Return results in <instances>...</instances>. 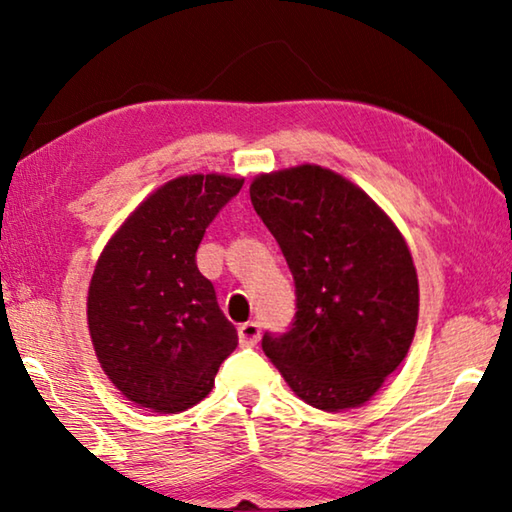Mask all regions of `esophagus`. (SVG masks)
Returning <instances> with one entry per match:
<instances>
[{"mask_svg":"<svg viewBox=\"0 0 512 512\" xmlns=\"http://www.w3.org/2000/svg\"><path fill=\"white\" fill-rule=\"evenodd\" d=\"M259 334H262V325H259L257 320H248V323L239 327V343L244 345V348H253L259 341Z\"/></svg>","mask_w":512,"mask_h":512,"instance_id":"esophagus-1","label":"esophagus"}]
</instances>
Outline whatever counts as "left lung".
Wrapping results in <instances>:
<instances>
[{
    "mask_svg": "<svg viewBox=\"0 0 512 512\" xmlns=\"http://www.w3.org/2000/svg\"><path fill=\"white\" fill-rule=\"evenodd\" d=\"M250 201L296 282V316L287 332H264V354L316 409L368 402L418 325V275L402 235L368 194L316 164L255 178Z\"/></svg>",
    "mask_w": 512,
    "mask_h": 512,
    "instance_id": "left-lung-1",
    "label": "left lung"
}]
</instances>
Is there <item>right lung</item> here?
I'll list each match as a JSON object with an SVG mask.
<instances>
[{
  "label": "right lung",
  "instance_id": "add662e5",
  "mask_svg": "<svg viewBox=\"0 0 512 512\" xmlns=\"http://www.w3.org/2000/svg\"><path fill=\"white\" fill-rule=\"evenodd\" d=\"M244 187L230 176H180L128 216L103 250L88 293V325L101 368L128 400L185 411L212 391L237 348L196 250L216 214Z\"/></svg>",
  "mask_w": 512,
  "mask_h": 512
}]
</instances>
